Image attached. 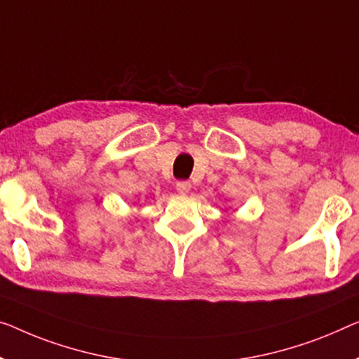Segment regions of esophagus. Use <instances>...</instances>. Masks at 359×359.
Returning <instances> with one entry per match:
<instances>
[{
    "label": "esophagus",
    "instance_id": "esophagus-1",
    "mask_svg": "<svg viewBox=\"0 0 359 359\" xmlns=\"http://www.w3.org/2000/svg\"><path fill=\"white\" fill-rule=\"evenodd\" d=\"M190 189H191L190 182H187V180H180V182H177V184H175V190H177L179 194H182V195L189 194Z\"/></svg>",
    "mask_w": 359,
    "mask_h": 359
}]
</instances>
